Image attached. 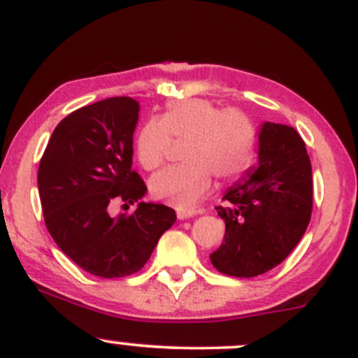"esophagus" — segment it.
I'll return each instance as SVG.
<instances>
[{
  "mask_svg": "<svg viewBox=\"0 0 358 358\" xmlns=\"http://www.w3.org/2000/svg\"><path fill=\"white\" fill-rule=\"evenodd\" d=\"M176 217H178V220H187L193 217V212H185V210H178L176 212Z\"/></svg>",
  "mask_w": 358,
  "mask_h": 358,
  "instance_id": "1",
  "label": "esophagus"
}]
</instances>
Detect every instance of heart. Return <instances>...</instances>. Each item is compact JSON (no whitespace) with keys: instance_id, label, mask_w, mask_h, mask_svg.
Returning <instances> with one entry per match:
<instances>
[{"instance_id":"1","label":"heart","mask_w":358,"mask_h":358,"mask_svg":"<svg viewBox=\"0 0 358 358\" xmlns=\"http://www.w3.org/2000/svg\"><path fill=\"white\" fill-rule=\"evenodd\" d=\"M171 136L188 138L185 159L190 163L156 173L150 182L155 199L192 212L212 190V173L234 180L248 171L256 155L257 134L241 110H224L210 101L170 102L162 119H151L139 131L136 156L145 170L165 163Z\"/></svg>"}]
</instances>
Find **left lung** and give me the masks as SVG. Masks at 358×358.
I'll return each instance as SVG.
<instances>
[{"label":"left lung","instance_id":"8db88e82","mask_svg":"<svg viewBox=\"0 0 358 358\" xmlns=\"http://www.w3.org/2000/svg\"><path fill=\"white\" fill-rule=\"evenodd\" d=\"M224 242L210 254L213 268L234 278H254L276 268L306 232L313 208L311 163L296 129L262 122L257 165L225 192Z\"/></svg>","mask_w":358,"mask_h":358}]
</instances>
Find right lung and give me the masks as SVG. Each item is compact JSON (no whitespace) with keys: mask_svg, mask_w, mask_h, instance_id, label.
Listing matches in <instances>:
<instances>
[{"mask_svg":"<svg viewBox=\"0 0 358 358\" xmlns=\"http://www.w3.org/2000/svg\"><path fill=\"white\" fill-rule=\"evenodd\" d=\"M138 113L131 97H110L73 110L53 129L40 162L45 225L62 252L94 276L136 273L176 220L173 208L141 202L148 188L131 170ZM113 199L138 207L131 216L113 217Z\"/></svg>","mask_w":358,"mask_h":358,"instance_id":"obj_1","label":"right lung"}]
</instances>
